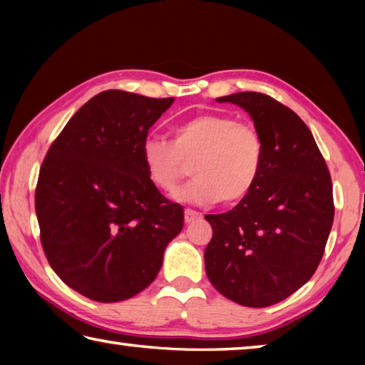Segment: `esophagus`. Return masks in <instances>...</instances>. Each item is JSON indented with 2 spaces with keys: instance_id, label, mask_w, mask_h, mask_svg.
I'll return each instance as SVG.
<instances>
[{
  "instance_id": "obj_1",
  "label": "esophagus",
  "mask_w": 365,
  "mask_h": 365,
  "mask_svg": "<svg viewBox=\"0 0 365 365\" xmlns=\"http://www.w3.org/2000/svg\"><path fill=\"white\" fill-rule=\"evenodd\" d=\"M200 217H201L200 212L193 211V209H185V222H187V224H191V222H195Z\"/></svg>"
}]
</instances>
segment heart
I'll use <instances>...</instances> for the list:
<instances>
[{
    "mask_svg": "<svg viewBox=\"0 0 365 365\" xmlns=\"http://www.w3.org/2000/svg\"><path fill=\"white\" fill-rule=\"evenodd\" d=\"M146 174L158 188L172 191L188 174L195 178L175 191V200L207 206L245 200L264 165V140L257 128L227 114H200L172 127V141L150 137L141 146Z\"/></svg>",
    "mask_w": 365,
    "mask_h": 365,
    "instance_id": "obj_1",
    "label": "heart"
}]
</instances>
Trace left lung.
<instances>
[{"label":"left lung","instance_id":"obj_1","mask_svg":"<svg viewBox=\"0 0 365 365\" xmlns=\"http://www.w3.org/2000/svg\"><path fill=\"white\" fill-rule=\"evenodd\" d=\"M217 101L251 115L264 140V165L245 200L205 215L212 227L206 274L225 298L267 307L309 282L324 256L335 215L330 172L306 123L274 98L242 91Z\"/></svg>","mask_w":365,"mask_h":365}]
</instances>
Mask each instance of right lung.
Here are the masks:
<instances>
[{
    "mask_svg": "<svg viewBox=\"0 0 365 365\" xmlns=\"http://www.w3.org/2000/svg\"><path fill=\"white\" fill-rule=\"evenodd\" d=\"M174 98L101 91L53 141L35 190L43 251L67 287L100 302L132 298L159 274L183 209L146 174L141 146Z\"/></svg>",
    "mask_w": 365,
    "mask_h": 365,
    "instance_id": "obj_1",
    "label": "right lung"
}]
</instances>
